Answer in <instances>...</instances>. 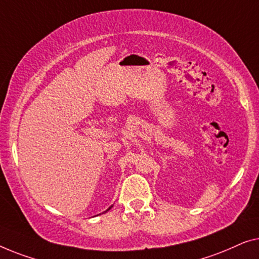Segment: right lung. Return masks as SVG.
<instances>
[{"mask_svg":"<svg viewBox=\"0 0 259 259\" xmlns=\"http://www.w3.org/2000/svg\"><path fill=\"white\" fill-rule=\"evenodd\" d=\"M111 206H112V205H111ZM111 206H110V207H109V209H108V210H110V209H111ZM108 210H107V211H108Z\"/></svg>","mask_w":259,"mask_h":259,"instance_id":"right-lung-1","label":"right lung"}]
</instances>
